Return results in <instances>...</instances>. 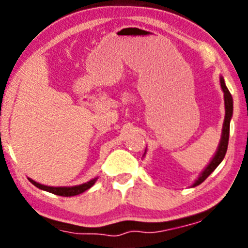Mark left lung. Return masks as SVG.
<instances>
[{
  "label": "left lung",
  "instance_id": "8db88e82",
  "mask_svg": "<svg viewBox=\"0 0 248 248\" xmlns=\"http://www.w3.org/2000/svg\"><path fill=\"white\" fill-rule=\"evenodd\" d=\"M221 82V88L223 91V95H225V110H226V114H225V122H223V128H222V137H221L220 145H218L217 153L214 156V159L211 160V163L207 165V168L202 171V174L200 175L198 180L195 181V184L192 186H198L200 185L201 183L207 179V177L211 175V172L214 171L215 169L220 165V163L223 160L225 155H226L227 151V145H229V137H230V120L232 118V111H233V100H232L231 93L227 89L226 84L223 82V78L220 79Z\"/></svg>",
  "mask_w": 248,
  "mask_h": 248
}]
</instances>
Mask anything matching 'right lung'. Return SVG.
<instances>
[{
  "label": "right lung",
  "mask_w": 248,
  "mask_h": 248,
  "mask_svg": "<svg viewBox=\"0 0 248 248\" xmlns=\"http://www.w3.org/2000/svg\"><path fill=\"white\" fill-rule=\"evenodd\" d=\"M30 181L36 187H38V189L45 190V191H48V192H52V194L58 195V196H74V195H79L82 194V192L87 191L88 189H91L92 186L94 185V183H95V179H94V180H91L87 184H82V185H78V186H71V187H52V186L41 185V184L36 183L34 180H31V179Z\"/></svg>",
  "instance_id": "add662e5"
}]
</instances>
